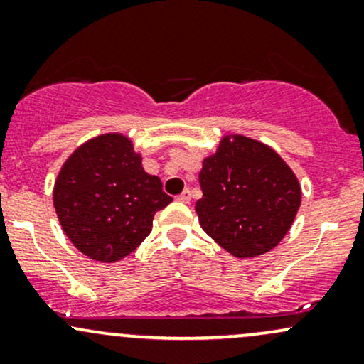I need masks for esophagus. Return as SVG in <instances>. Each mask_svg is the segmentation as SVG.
<instances>
[{"instance_id":"34e87169","label":"esophagus","mask_w":364,"mask_h":364,"mask_svg":"<svg viewBox=\"0 0 364 364\" xmlns=\"http://www.w3.org/2000/svg\"><path fill=\"white\" fill-rule=\"evenodd\" d=\"M176 200H178V202H181V203H190V200H191L190 190H185V191H183V193H179L176 196Z\"/></svg>"}]
</instances>
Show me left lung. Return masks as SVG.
Returning a JSON list of instances; mask_svg holds the SVG:
<instances>
[{
	"label": "left lung",
	"instance_id": "obj_1",
	"mask_svg": "<svg viewBox=\"0 0 364 364\" xmlns=\"http://www.w3.org/2000/svg\"><path fill=\"white\" fill-rule=\"evenodd\" d=\"M195 210L215 243L237 258L267 253L289 231L301 188L289 166L260 141L224 139L200 171Z\"/></svg>",
	"mask_w": 364,
	"mask_h": 364
}]
</instances>
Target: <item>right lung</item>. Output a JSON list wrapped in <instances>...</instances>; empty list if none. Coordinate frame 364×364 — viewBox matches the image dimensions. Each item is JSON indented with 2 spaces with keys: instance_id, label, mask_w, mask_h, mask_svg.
<instances>
[{
  "instance_id": "right-lung-1",
  "label": "right lung",
  "mask_w": 364,
  "mask_h": 364,
  "mask_svg": "<svg viewBox=\"0 0 364 364\" xmlns=\"http://www.w3.org/2000/svg\"><path fill=\"white\" fill-rule=\"evenodd\" d=\"M63 231L97 262L124 258L152 231L157 210L173 202L123 135L97 136L65 162L54 185Z\"/></svg>"
}]
</instances>
